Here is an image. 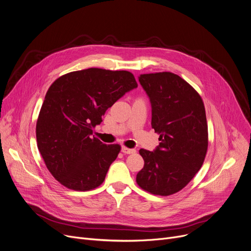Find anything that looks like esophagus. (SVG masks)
Instances as JSON below:
<instances>
[{
    "label": "esophagus",
    "mask_w": 251,
    "mask_h": 251,
    "mask_svg": "<svg viewBox=\"0 0 251 251\" xmlns=\"http://www.w3.org/2000/svg\"><path fill=\"white\" fill-rule=\"evenodd\" d=\"M122 152L123 153H126V154H130V153H134L136 151L135 150H133V149H128V148H125V147H123L122 148Z\"/></svg>",
    "instance_id": "esophagus-1"
}]
</instances>
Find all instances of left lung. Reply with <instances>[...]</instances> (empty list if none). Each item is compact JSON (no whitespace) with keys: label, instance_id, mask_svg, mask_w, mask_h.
I'll return each instance as SVG.
<instances>
[{"label":"left lung","instance_id":"1","mask_svg":"<svg viewBox=\"0 0 251 251\" xmlns=\"http://www.w3.org/2000/svg\"><path fill=\"white\" fill-rule=\"evenodd\" d=\"M139 82L151 103V127L160 134L153 151L141 149L140 188L168 196L185 187L201 168L208 146L203 101L188 82L171 72L141 74Z\"/></svg>","mask_w":251,"mask_h":251}]
</instances>
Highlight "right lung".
I'll list each match as a JSON object with an SVG mask.
<instances>
[{
  "label": "right lung",
  "instance_id": "add662e5",
  "mask_svg": "<svg viewBox=\"0 0 251 251\" xmlns=\"http://www.w3.org/2000/svg\"><path fill=\"white\" fill-rule=\"evenodd\" d=\"M136 87L132 73L100 68L70 72L52 82L37 118L36 141L62 185L87 191L103 182L121 147L90 135L105 111Z\"/></svg>",
  "mask_w": 251,
  "mask_h": 251
}]
</instances>
